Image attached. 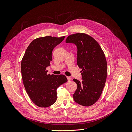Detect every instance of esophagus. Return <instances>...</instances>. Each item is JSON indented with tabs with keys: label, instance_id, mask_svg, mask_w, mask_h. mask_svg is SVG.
Instances as JSON below:
<instances>
[{
	"label": "esophagus",
	"instance_id": "obj_1",
	"mask_svg": "<svg viewBox=\"0 0 132 132\" xmlns=\"http://www.w3.org/2000/svg\"><path fill=\"white\" fill-rule=\"evenodd\" d=\"M67 79H68V81H70L71 80L70 77H69V76H67Z\"/></svg>",
	"mask_w": 132,
	"mask_h": 132
}]
</instances>
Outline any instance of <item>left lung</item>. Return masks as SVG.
I'll return each mask as SVG.
<instances>
[{"instance_id":"left-lung-1","label":"left lung","mask_w":132,"mask_h":132,"mask_svg":"<svg viewBox=\"0 0 132 132\" xmlns=\"http://www.w3.org/2000/svg\"><path fill=\"white\" fill-rule=\"evenodd\" d=\"M65 42L76 46L77 64L82 69V81L73 79L77 85L73 99L82 106H92L99 99L106 83L107 64L105 55L98 42L86 34L69 35Z\"/></svg>"}]
</instances>
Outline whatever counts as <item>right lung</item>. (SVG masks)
Returning a JSON list of instances; mask_svg holds the SVG:
<instances>
[{
	"label": "right lung",
	"mask_w": 132,
	"mask_h": 132,
	"mask_svg": "<svg viewBox=\"0 0 132 132\" xmlns=\"http://www.w3.org/2000/svg\"><path fill=\"white\" fill-rule=\"evenodd\" d=\"M65 36H50L33 40L26 49L21 63V74L26 93L38 107L46 108L57 100V89L67 82L64 75L47 74L54 48Z\"/></svg>",
	"instance_id": "1"
}]
</instances>
